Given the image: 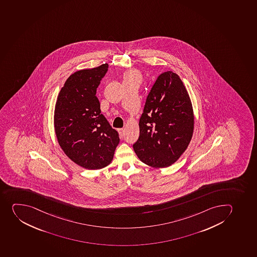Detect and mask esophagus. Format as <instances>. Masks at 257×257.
I'll return each instance as SVG.
<instances>
[{
    "label": "esophagus",
    "mask_w": 257,
    "mask_h": 257,
    "mask_svg": "<svg viewBox=\"0 0 257 257\" xmlns=\"http://www.w3.org/2000/svg\"><path fill=\"white\" fill-rule=\"evenodd\" d=\"M118 132H119L120 138H122L123 136H124V129H123V128H120V129H118Z\"/></svg>",
    "instance_id": "obj_1"
}]
</instances>
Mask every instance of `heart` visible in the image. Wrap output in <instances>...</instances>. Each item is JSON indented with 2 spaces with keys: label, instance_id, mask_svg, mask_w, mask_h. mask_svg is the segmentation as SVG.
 <instances>
[{
  "label": "heart",
  "instance_id": "heart-1",
  "mask_svg": "<svg viewBox=\"0 0 257 257\" xmlns=\"http://www.w3.org/2000/svg\"><path fill=\"white\" fill-rule=\"evenodd\" d=\"M133 79H140V74L137 71L129 70L124 75V81L133 80Z\"/></svg>",
  "mask_w": 257,
  "mask_h": 257
}]
</instances>
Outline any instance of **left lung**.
I'll return each instance as SVG.
<instances>
[{
  "instance_id": "1",
  "label": "left lung",
  "mask_w": 257,
  "mask_h": 257,
  "mask_svg": "<svg viewBox=\"0 0 257 257\" xmlns=\"http://www.w3.org/2000/svg\"><path fill=\"white\" fill-rule=\"evenodd\" d=\"M139 126V139L133 149L146 165L169 167L186 151L193 137L194 115L178 74L167 71L159 76L146 98Z\"/></svg>"
}]
</instances>
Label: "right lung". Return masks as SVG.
<instances>
[{
	"label": "right lung",
	"mask_w": 257,
	"mask_h": 257,
	"mask_svg": "<svg viewBox=\"0 0 257 257\" xmlns=\"http://www.w3.org/2000/svg\"><path fill=\"white\" fill-rule=\"evenodd\" d=\"M108 69L103 64L71 74L57 98L54 125L59 146L72 161L87 170L110 165L120 138L101 113L97 88Z\"/></svg>",
	"instance_id": "1"
}]
</instances>
